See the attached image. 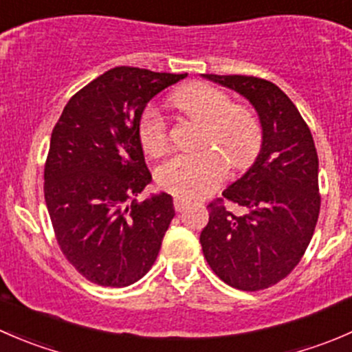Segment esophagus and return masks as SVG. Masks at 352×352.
<instances>
[{
  "label": "esophagus",
  "instance_id": "obj_1",
  "mask_svg": "<svg viewBox=\"0 0 352 352\" xmlns=\"http://www.w3.org/2000/svg\"><path fill=\"white\" fill-rule=\"evenodd\" d=\"M187 204H189V201L184 197H175V201H173V206H175V211L180 212L184 211V209L187 208Z\"/></svg>",
  "mask_w": 352,
  "mask_h": 352
}]
</instances>
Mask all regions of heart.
I'll return each mask as SVG.
<instances>
[{"label": "heart", "instance_id": "heart-1", "mask_svg": "<svg viewBox=\"0 0 352 352\" xmlns=\"http://www.w3.org/2000/svg\"><path fill=\"white\" fill-rule=\"evenodd\" d=\"M172 104L184 116L202 122L197 151L170 155L156 170V182L166 192L180 197L208 196L226 179L228 163L245 168L258 155L262 127L248 107L233 104L225 90L208 83H189L172 95ZM138 134L148 155H160L168 143L166 120L158 110L141 113Z\"/></svg>", "mask_w": 352, "mask_h": 352}]
</instances>
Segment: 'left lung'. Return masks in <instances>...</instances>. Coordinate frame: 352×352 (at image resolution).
I'll return each mask as SVG.
<instances>
[{
    "label": "left lung",
    "mask_w": 352,
    "mask_h": 352,
    "mask_svg": "<svg viewBox=\"0 0 352 352\" xmlns=\"http://www.w3.org/2000/svg\"><path fill=\"white\" fill-rule=\"evenodd\" d=\"M243 95L258 113L261 153L242 179L209 202L202 254L226 285L258 291L285 279L303 257L320 212L318 156L310 127L274 83L243 74H204ZM239 205L233 213L224 206Z\"/></svg>",
    "instance_id": "1"
}]
</instances>
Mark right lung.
Listing matches in <instances>:
<instances>
[{
	"instance_id": "obj_1",
	"label": "right lung",
	"mask_w": 352,
	"mask_h": 352,
	"mask_svg": "<svg viewBox=\"0 0 352 352\" xmlns=\"http://www.w3.org/2000/svg\"><path fill=\"white\" fill-rule=\"evenodd\" d=\"M186 76L113 67L69 98L52 129L45 204L61 252L95 285H133L158 257L175 209L165 192L134 199L151 182L138 124L156 94Z\"/></svg>"
}]
</instances>
